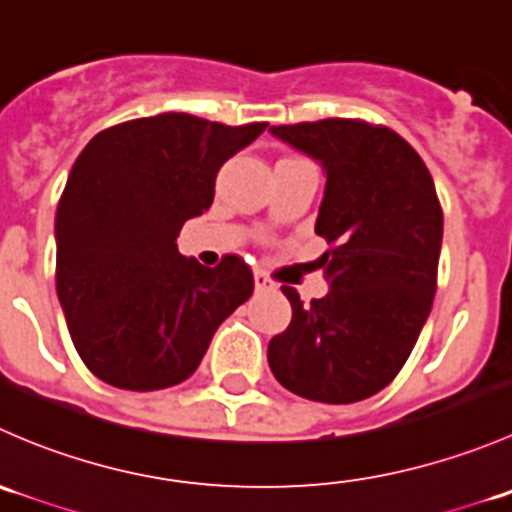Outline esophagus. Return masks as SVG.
Listing matches in <instances>:
<instances>
[{"label":"esophagus","mask_w":512,"mask_h":512,"mask_svg":"<svg viewBox=\"0 0 512 512\" xmlns=\"http://www.w3.org/2000/svg\"><path fill=\"white\" fill-rule=\"evenodd\" d=\"M255 287L260 289V292L262 289H275V280H272L265 270H255Z\"/></svg>","instance_id":"1"}]
</instances>
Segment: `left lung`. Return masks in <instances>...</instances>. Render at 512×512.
I'll use <instances>...</instances> for the list:
<instances>
[{"instance_id": "8db88e82", "label": "left lung", "mask_w": 512, "mask_h": 512, "mask_svg": "<svg viewBox=\"0 0 512 512\" xmlns=\"http://www.w3.org/2000/svg\"><path fill=\"white\" fill-rule=\"evenodd\" d=\"M327 170L319 267L327 297L304 304L282 285L292 322L267 361L285 389L322 404H354L389 386L431 312L443 210L421 156L396 131L359 118L272 126Z\"/></svg>"}]
</instances>
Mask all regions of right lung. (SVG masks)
Segmentation results:
<instances>
[{
    "label": "right lung",
    "mask_w": 512,
    "mask_h": 512,
    "mask_svg": "<svg viewBox=\"0 0 512 512\" xmlns=\"http://www.w3.org/2000/svg\"><path fill=\"white\" fill-rule=\"evenodd\" d=\"M267 123L158 113L96 133L56 210V292L89 371L128 391H158L198 369L215 329L255 289L250 265L183 257L185 220L213 205L215 175Z\"/></svg>",
    "instance_id": "1"
}]
</instances>
